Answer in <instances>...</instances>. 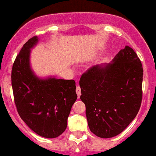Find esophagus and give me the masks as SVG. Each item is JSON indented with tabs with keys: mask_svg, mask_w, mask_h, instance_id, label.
I'll return each instance as SVG.
<instances>
[{
	"mask_svg": "<svg viewBox=\"0 0 156 156\" xmlns=\"http://www.w3.org/2000/svg\"><path fill=\"white\" fill-rule=\"evenodd\" d=\"M76 93H77V95H78V97L79 98V97L81 96V88L78 86H77V88H76Z\"/></svg>",
	"mask_w": 156,
	"mask_h": 156,
	"instance_id": "34e87169",
	"label": "esophagus"
}]
</instances>
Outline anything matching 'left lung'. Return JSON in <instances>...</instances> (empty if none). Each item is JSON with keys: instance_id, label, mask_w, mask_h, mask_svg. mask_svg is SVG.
<instances>
[{"instance_id": "left-lung-1", "label": "left lung", "mask_w": 156, "mask_h": 156, "mask_svg": "<svg viewBox=\"0 0 156 156\" xmlns=\"http://www.w3.org/2000/svg\"><path fill=\"white\" fill-rule=\"evenodd\" d=\"M144 70L133 48L125 46L112 62L96 65L79 81L90 131L101 138L116 136L129 126L142 101Z\"/></svg>"}]
</instances>
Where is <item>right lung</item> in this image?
Wrapping results in <instances>:
<instances>
[{"mask_svg":"<svg viewBox=\"0 0 156 156\" xmlns=\"http://www.w3.org/2000/svg\"><path fill=\"white\" fill-rule=\"evenodd\" d=\"M38 42L33 36L23 44L12 68L14 101L20 118L40 136L55 138L66 130L77 94L74 80L38 78L31 70L30 49Z\"/></svg>","mask_w":156,"mask_h":156,"instance_id":"right-lung-1","label":"right lung"}]
</instances>
